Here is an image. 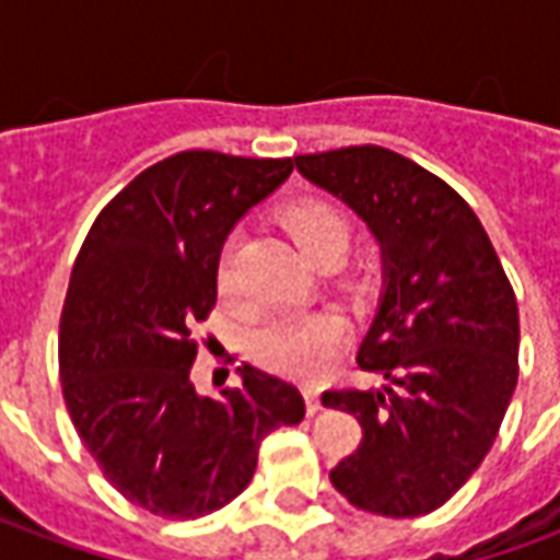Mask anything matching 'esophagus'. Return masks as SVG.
Listing matches in <instances>:
<instances>
[{
	"instance_id": "34e87169",
	"label": "esophagus",
	"mask_w": 560,
	"mask_h": 560,
	"mask_svg": "<svg viewBox=\"0 0 560 560\" xmlns=\"http://www.w3.org/2000/svg\"><path fill=\"white\" fill-rule=\"evenodd\" d=\"M303 399H305V411L312 413V417H315V413L320 411V408H324V405H320V393H317L315 387H305L303 389Z\"/></svg>"
}]
</instances>
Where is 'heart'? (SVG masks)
I'll use <instances>...</instances> for the list:
<instances>
[{"label": "heart", "instance_id": "obj_1", "mask_svg": "<svg viewBox=\"0 0 560 560\" xmlns=\"http://www.w3.org/2000/svg\"><path fill=\"white\" fill-rule=\"evenodd\" d=\"M284 228L293 243L303 248L312 260L345 252L351 240V224L339 207L327 200H303L284 212ZM221 288L231 284V264H221ZM348 336V324L332 312H305L269 320L255 336L257 363L288 377H317L341 348Z\"/></svg>", "mask_w": 560, "mask_h": 560}]
</instances>
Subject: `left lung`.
<instances>
[{"label": "left lung", "mask_w": 560, "mask_h": 560, "mask_svg": "<svg viewBox=\"0 0 560 560\" xmlns=\"http://www.w3.org/2000/svg\"><path fill=\"white\" fill-rule=\"evenodd\" d=\"M308 183L345 200L381 243L384 291L357 363L377 389H327L363 425L329 470L353 506L425 516L492 450L518 377V305L489 233L444 179L384 147L296 155Z\"/></svg>", "instance_id": "1"}]
</instances>
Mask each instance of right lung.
<instances>
[{"label": "right lung", "mask_w": 560, "mask_h": 560, "mask_svg": "<svg viewBox=\"0 0 560 560\" xmlns=\"http://www.w3.org/2000/svg\"><path fill=\"white\" fill-rule=\"evenodd\" d=\"M291 171L293 159L176 152L98 212L74 260L59 320L62 396L107 482L152 516L231 504L255 477L260 441L305 417L300 389L248 363L219 399L191 384L221 245Z\"/></svg>", "instance_id": "right-lung-1"}]
</instances>
